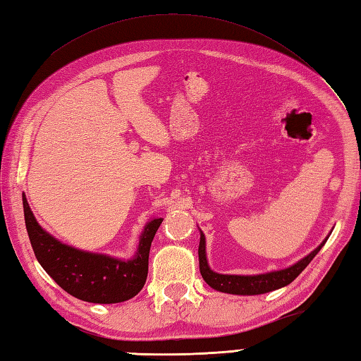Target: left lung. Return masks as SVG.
Wrapping results in <instances>:
<instances>
[{
    "label": "left lung",
    "instance_id": "1",
    "mask_svg": "<svg viewBox=\"0 0 361 361\" xmlns=\"http://www.w3.org/2000/svg\"><path fill=\"white\" fill-rule=\"evenodd\" d=\"M327 240V239H326ZM326 240L319 245V247L312 251L307 257L299 260L293 267L286 268L281 271H271L267 274H256V276H235V274H219L214 273L208 267V260H206V250H204V235H200V247H198V262H200V273L203 276L204 282L209 287L217 291H224V293L231 295H262L268 291L278 290L281 287L288 286L293 282L299 273H301L305 267L310 264V260L318 255V251L323 248Z\"/></svg>",
    "mask_w": 361,
    "mask_h": 361
}]
</instances>
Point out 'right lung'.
<instances>
[{"label":"right lung","instance_id":"add662e5","mask_svg":"<svg viewBox=\"0 0 361 361\" xmlns=\"http://www.w3.org/2000/svg\"><path fill=\"white\" fill-rule=\"evenodd\" d=\"M23 208L37 260L68 293L96 304L122 302L140 293L149 273L150 245L163 219H155L145 225L135 259L126 262L60 243L37 224L25 195Z\"/></svg>","mask_w":361,"mask_h":361}]
</instances>
